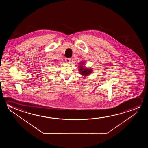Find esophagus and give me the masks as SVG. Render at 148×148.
Masks as SVG:
<instances>
[{
    "instance_id": "1",
    "label": "esophagus",
    "mask_w": 148,
    "mask_h": 148,
    "mask_svg": "<svg viewBox=\"0 0 148 148\" xmlns=\"http://www.w3.org/2000/svg\"><path fill=\"white\" fill-rule=\"evenodd\" d=\"M65 61H66V63H70V62L71 61V58H66V59H65Z\"/></svg>"
}]
</instances>
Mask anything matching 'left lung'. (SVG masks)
<instances>
[{
  "instance_id": "obj_1",
  "label": "left lung",
  "mask_w": 148,
  "mask_h": 148,
  "mask_svg": "<svg viewBox=\"0 0 148 148\" xmlns=\"http://www.w3.org/2000/svg\"><path fill=\"white\" fill-rule=\"evenodd\" d=\"M79 73L81 75L83 76L84 77H86V76H89L92 72V68H88L84 66L85 64V62L81 61V62L79 63Z\"/></svg>"
}]
</instances>
